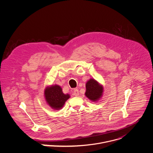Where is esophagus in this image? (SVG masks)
I'll return each instance as SVG.
<instances>
[{
    "label": "esophagus",
    "mask_w": 153,
    "mask_h": 153,
    "mask_svg": "<svg viewBox=\"0 0 153 153\" xmlns=\"http://www.w3.org/2000/svg\"><path fill=\"white\" fill-rule=\"evenodd\" d=\"M73 94L74 96L76 97H78L79 95V90L77 89H74L73 91Z\"/></svg>",
    "instance_id": "obj_1"
}]
</instances>
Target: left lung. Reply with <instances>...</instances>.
I'll use <instances>...</instances> for the list:
<instances>
[{
    "label": "left lung",
    "mask_w": 153,
    "mask_h": 153,
    "mask_svg": "<svg viewBox=\"0 0 153 153\" xmlns=\"http://www.w3.org/2000/svg\"><path fill=\"white\" fill-rule=\"evenodd\" d=\"M104 88L94 79H90L86 83L85 96L93 102H97L102 97Z\"/></svg>",
    "instance_id": "left-lung-1"
}]
</instances>
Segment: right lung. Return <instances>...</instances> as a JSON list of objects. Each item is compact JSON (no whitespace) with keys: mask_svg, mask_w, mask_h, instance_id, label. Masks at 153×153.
<instances>
[{"mask_svg":"<svg viewBox=\"0 0 153 153\" xmlns=\"http://www.w3.org/2000/svg\"><path fill=\"white\" fill-rule=\"evenodd\" d=\"M44 97L48 105L55 110H61L70 98L69 94L62 92L61 87L58 85L47 86L44 91Z\"/></svg>","mask_w":153,"mask_h":153,"instance_id":"obj_1","label":"right lung"}]
</instances>
